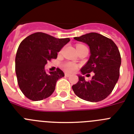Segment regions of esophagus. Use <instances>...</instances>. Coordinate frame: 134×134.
I'll return each mask as SVG.
<instances>
[{"instance_id": "1", "label": "esophagus", "mask_w": 134, "mask_h": 134, "mask_svg": "<svg viewBox=\"0 0 134 134\" xmlns=\"http://www.w3.org/2000/svg\"><path fill=\"white\" fill-rule=\"evenodd\" d=\"M65 77H69L71 75V74H68V73H65Z\"/></svg>"}]
</instances>
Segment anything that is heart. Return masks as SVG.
Wrapping results in <instances>:
<instances>
[{
  "mask_svg": "<svg viewBox=\"0 0 134 134\" xmlns=\"http://www.w3.org/2000/svg\"><path fill=\"white\" fill-rule=\"evenodd\" d=\"M83 46L81 44L77 45V46ZM63 69L65 71L67 72H74L78 68V65L76 63L73 62H67L63 64L62 65Z\"/></svg>",
  "mask_w": 134,
  "mask_h": 134,
  "instance_id": "heart-1",
  "label": "heart"
}]
</instances>
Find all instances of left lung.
Returning <instances> with one entry per match:
<instances>
[{"label": "left lung", "instance_id": "8db88e82", "mask_svg": "<svg viewBox=\"0 0 134 134\" xmlns=\"http://www.w3.org/2000/svg\"><path fill=\"white\" fill-rule=\"evenodd\" d=\"M74 39L87 44L90 50L91 55L81 72L83 75L94 72V75L88 81L79 75V81L72 89L76 96L85 100L94 102L105 99L119 77L121 59L118 47L111 39L94 32Z\"/></svg>", "mask_w": 134, "mask_h": 134}]
</instances>
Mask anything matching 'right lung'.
I'll list each match as a JSON object with an SVG mask.
<instances>
[{"mask_svg": "<svg viewBox=\"0 0 134 134\" xmlns=\"http://www.w3.org/2000/svg\"><path fill=\"white\" fill-rule=\"evenodd\" d=\"M69 41V38H56L36 32L20 43L16 54L15 72L19 87L28 99L42 100L53 94L57 80L65 74L59 68L47 74L44 66L48 60L57 59V53Z\"/></svg>", "mask_w": 134, "mask_h": 134, "instance_id": "1", "label": "right lung"}]
</instances>
